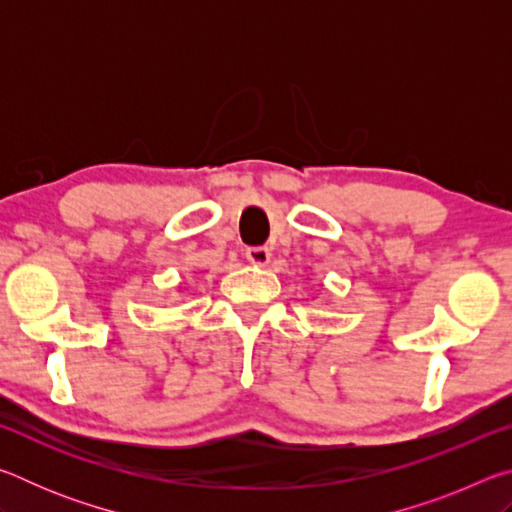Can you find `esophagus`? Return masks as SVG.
Returning <instances> with one entry per match:
<instances>
[{"instance_id": "esophagus-1", "label": "esophagus", "mask_w": 512, "mask_h": 512, "mask_svg": "<svg viewBox=\"0 0 512 512\" xmlns=\"http://www.w3.org/2000/svg\"><path fill=\"white\" fill-rule=\"evenodd\" d=\"M246 257H248V262H253L257 266H264V264H268V259H271V248L253 246V248L246 250Z\"/></svg>"}]
</instances>
